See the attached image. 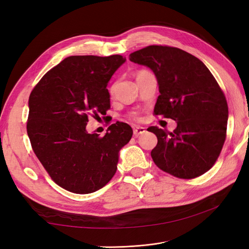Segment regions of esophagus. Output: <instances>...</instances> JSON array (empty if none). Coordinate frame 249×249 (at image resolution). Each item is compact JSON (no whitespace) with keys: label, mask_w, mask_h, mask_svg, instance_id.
Segmentation results:
<instances>
[{"label":"esophagus","mask_w":249,"mask_h":249,"mask_svg":"<svg viewBox=\"0 0 249 249\" xmlns=\"http://www.w3.org/2000/svg\"><path fill=\"white\" fill-rule=\"evenodd\" d=\"M145 127H143V126H136V127H134V130H133V133H134V136L135 137H138L139 135H141V134H143V133H145Z\"/></svg>","instance_id":"obj_1"}]
</instances>
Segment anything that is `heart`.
Masks as SVG:
<instances>
[{
  "instance_id": "heart-1",
  "label": "heart",
  "mask_w": 249,
  "mask_h": 249,
  "mask_svg": "<svg viewBox=\"0 0 249 249\" xmlns=\"http://www.w3.org/2000/svg\"><path fill=\"white\" fill-rule=\"evenodd\" d=\"M146 72H147V71H139V72L137 73V77L141 76V74H144V73H146ZM114 90H115V85H113V86L111 87V93L114 92ZM136 119H139V118L136 117Z\"/></svg>"
}]
</instances>
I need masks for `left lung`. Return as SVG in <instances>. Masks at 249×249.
I'll return each instance as SVG.
<instances>
[{
    "label": "left lung",
    "instance_id": "obj_1",
    "mask_svg": "<svg viewBox=\"0 0 249 249\" xmlns=\"http://www.w3.org/2000/svg\"><path fill=\"white\" fill-rule=\"evenodd\" d=\"M134 63L149 67L159 85L154 113L177 122L173 132L149 126L158 143V167L179 178H197L212 168L227 137L228 103L213 74L183 50L149 46L132 53Z\"/></svg>",
    "mask_w": 249,
    "mask_h": 249
}]
</instances>
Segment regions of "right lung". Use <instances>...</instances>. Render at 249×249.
Instances as JSON below:
<instances>
[{"instance_id": "add662e5", "label": "right lung", "mask_w": 249, "mask_h": 249, "mask_svg": "<svg viewBox=\"0 0 249 249\" xmlns=\"http://www.w3.org/2000/svg\"><path fill=\"white\" fill-rule=\"evenodd\" d=\"M125 58L71 56L49 71L29 97L28 136L54 182L77 194L95 192L115 175L132 127L113 124L104 137L88 133V117L110 109L107 85Z\"/></svg>"}]
</instances>
